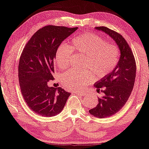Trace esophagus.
I'll use <instances>...</instances> for the list:
<instances>
[{
  "label": "esophagus",
  "instance_id": "1",
  "mask_svg": "<svg viewBox=\"0 0 149 149\" xmlns=\"http://www.w3.org/2000/svg\"><path fill=\"white\" fill-rule=\"evenodd\" d=\"M75 93L79 95H81V96H84L85 95H86L85 93H81V92H74Z\"/></svg>",
  "mask_w": 149,
  "mask_h": 149
}]
</instances>
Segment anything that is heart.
Segmentation results:
<instances>
[{
  "label": "heart",
  "mask_w": 149,
  "mask_h": 149,
  "mask_svg": "<svg viewBox=\"0 0 149 149\" xmlns=\"http://www.w3.org/2000/svg\"><path fill=\"white\" fill-rule=\"evenodd\" d=\"M74 50L85 56L83 67L87 70H69L61 75L62 85L69 90L83 89L92 83V73L100 78L107 76L117 66L120 56L116 44L97 34L83 33L72 38L71 46L62 44L58 48L56 62L60 69L70 65Z\"/></svg>",
  "instance_id": "b5f03b06"
}]
</instances>
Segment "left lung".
Instances as JSON below:
<instances>
[{
	"label": "left lung",
	"mask_w": 149,
	"mask_h": 149,
	"mask_svg": "<svg viewBox=\"0 0 149 149\" xmlns=\"http://www.w3.org/2000/svg\"><path fill=\"white\" fill-rule=\"evenodd\" d=\"M110 36L120 50L119 62L111 73L95 84L97 93L98 104L89 110L97 118H105L114 115L127 102L134 85L136 64L132 49L121 34L106 27H97Z\"/></svg>",
	"instance_id": "left-lung-1"
}]
</instances>
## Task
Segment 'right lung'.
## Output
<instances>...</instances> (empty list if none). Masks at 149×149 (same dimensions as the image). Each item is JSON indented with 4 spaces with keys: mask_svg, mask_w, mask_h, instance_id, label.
Here are the masks:
<instances>
[{
    "mask_svg": "<svg viewBox=\"0 0 149 149\" xmlns=\"http://www.w3.org/2000/svg\"><path fill=\"white\" fill-rule=\"evenodd\" d=\"M78 27L46 25L32 36L21 53L19 81L23 99L31 110L44 117L62 111L70 93L61 87H49L54 80L55 58L62 42Z\"/></svg>",
    "mask_w": 149,
    "mask_h": 149,
    "instance_id": "right-lung-1",
    "label": "right lung"
}]
</instances>
